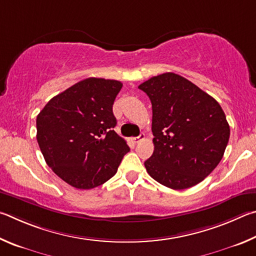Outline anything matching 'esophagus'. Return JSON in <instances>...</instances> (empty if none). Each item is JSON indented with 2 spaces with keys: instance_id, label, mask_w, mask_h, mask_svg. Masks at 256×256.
Wrapping results in <instances>:
<instances>
[{
  "instance_id": "34e87169",
  "label": "esophagus",
  "mask_w": 256,
  "mask_h": 256,
  "mask_svg": "<svg viewBox=\"0 0 256 256\" xmlns=\"http://www.w3.org/2000/svg\"><path fill=\"white\" fill-rule=\"evenodd\" d=\"M145 140V134H140V135L138 136V137H134V138H132V142H135V144H138V142H140V140Z\"/></svg>"
}]
</instances>
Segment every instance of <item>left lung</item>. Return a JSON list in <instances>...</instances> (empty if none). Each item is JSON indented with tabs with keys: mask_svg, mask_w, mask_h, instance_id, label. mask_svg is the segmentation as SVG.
Wrapping results in <instances>:
<instances>
[{
	"mask_svg": "<svg viewBox=\"0 0 256 256\" xmlns=\"http://www.w3.org/2000/svg\"><path fill=\"white\" fill-rule=\"evenodd\" d=\"M138 88L148 96L153 109L154 153L145 162L147 173L173 190L204 181L222 160L230 140L220 104L174 73L150 78Z\"/></svg>",
	"mask_w": 256,
	"mask_h": 256,
	"instance_id": "1",
	"label": "left lung"
}]
</instances>
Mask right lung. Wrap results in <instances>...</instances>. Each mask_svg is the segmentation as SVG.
Masks as SVG:
<instances>
[{
	"label": "right lung",
	"instance_id": "1",
	"mask_svg": "<svg viewBox=\"0 0 256 256\" xmlns=\"http://www.w3.org/2000/svg\"><path fill=\"white\" fill-rule=\"evenodd\" d=\"M122 83L88 78L54 96L37 116V140L56 176L76 189L114 176L127 142L116 134L112 106Z\"/></svg>",
	"mask_w": 256,
	"mask_h": 256
}]
</instances>
